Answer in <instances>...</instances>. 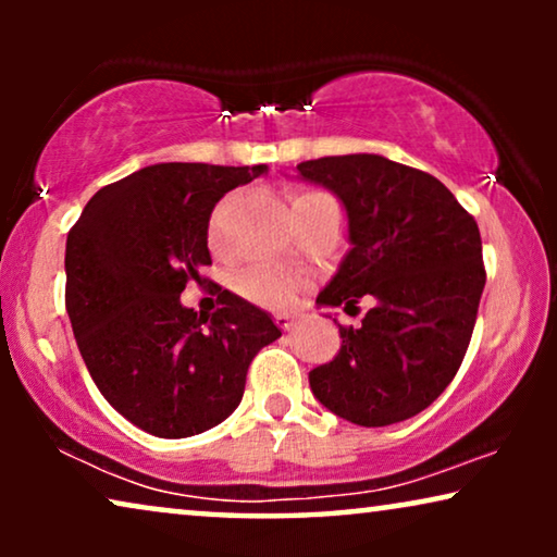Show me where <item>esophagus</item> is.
Returning a JSON list of instances; mask_svg holds the SVG:
<instances>
[{"label":"esophagus","instance_id":"obj_1","mask_svg":"<svg viewBox=\"0 0 557 557\" xmlns=\"http://www.w3.org/2000/svg\"><path fill=\"white\" fill-rule=\"evenodd\" d=\"M276 324L281 326V330L284 332H288L294 326V317H288V314H276Z\"/></svg>","mask_w":557,"mask_h":557}]
</instances>
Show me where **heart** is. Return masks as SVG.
I'll list each match as a JSON object with an SVG mask.
<instances>
[{
  "label": "heart",
  "mask_w": 557,
  "mask_h": 557,
  "mask_svg": "<svg viewBox=\"0 0 557 557\" xmlns=\"http://www.w3.org/2000/svg\"><path fill=\"white\" fill-rule=\"evenodd\" d=\"M288 200H292V212H294V210H307V208H314V205L330 202V197L317 193V189H292ZM210 243L212 246H218L215 218H212L210 223ZM296 286H299L296 284V278L288 276L286 271L265 269V265H250V269L240 271L238 276H235V288H238L246 299L263 304V307H286V304L294 299Z\"/></svg>",
  "instance_id": "1"
}]
</instances>
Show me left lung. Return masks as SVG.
<instances>
[{"mask_svg":"<svg viewBox=\"0 0 557 557\" xmlns=\"http://www.w3.org/2000/svg\"><path fill=\"white\" fill-rule=\"evenodd\" d=\"M299 174L347 210L352 250L317 296L322 307L368 299L360 326H342L332 362L309 372L334 416L377 429L429 408L459 372L486 271L476 220L444 182L380 154L322 157Z\"/></svg>","mask_w":557,"mask_h":557,"instance_id":"8db88e82","label":"left lung"}]
</instances>
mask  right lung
<instances>
[{"mask_svg":"<svg viewBox=\"0 0 557 557\" xmlns=\"http://www.w3.org/2000/svg\"><path fill=\"white\" fill-rule=\"evenodd\" d=\"M265 166L151 164L98 189L65 246V309L106 400L159 438H185L238 408L253 357L281 337L231 292L220 309L182 307L210 265L208 223L225 193Z\"/></svg>","mask_w":557,"mask_h":557,"instance_id":"right-lung-1","label":"right lung"}]
</instances>
